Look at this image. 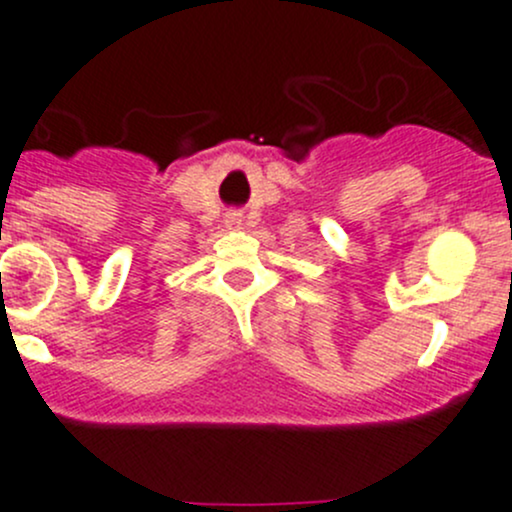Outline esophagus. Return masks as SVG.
Instances as JSON below:
<instances>
[{
	"instance_id": "34e87169",
	"label": "esophagus",
	"mask_w": 512,
	"mask_h": 512,
	"mask_svg": "<svg viewBox=\"0 0 512 512\" xmlns=\"http://www.w3.org/2000/svg\"><path fill=\"white\" fill-rule=\"evenodd\" d=\"M225 225H228V228H240L242 215L240 213H228V215H225Z\"/></svg>"
}]
</instances>
